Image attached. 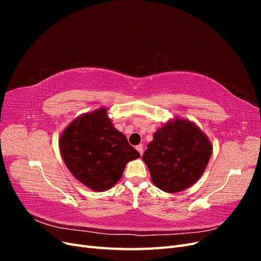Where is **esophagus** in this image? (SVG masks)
Here are the masks:
<instances>
[{
  "instance_id": "obj_1",
  "label": "esophagus",
  "mask_w": 261,
  "mask_h": 261,
  "mask_svg": "<svg viewBox=\"0 0 261 261\" xmlns=\"http://www.w3.org/2000/svg\"><path fill=\"white\" fill-rule=\"evenodd\" d=\"M136 149L138 150V152L143 155V153H144V145H141V144H139V145H137L136 146Z\"/></svg>"
}]
</instances>
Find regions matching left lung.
Wrapping results in <instances>:
<instances>
[{
  "instance_id": "obj_1",
  "label": "left lung",
  "mask_w": 261,
  "mask_h": 261,
  "mask_svg": "<svg viewBox=\"0 0 261 261\" xmlns=\"http://www.w3.org/2000/svg\"><path fill=\"white\" fill-rule=\"evenodd\" d=\"M211 153V141L198 126L186 118L174 117L153 134L143 161L158 188L178 193L202 176Z\"/></svg>"
}]
</instances>
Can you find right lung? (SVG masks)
<instances>
[{
    "instance_id": "right-lung-1",
    "label": "right lung",
    "mask_w": 261,
    "mask_h": 261,
    "mask_svg": "<svg viewBox=\"0 0 261 261\" xmlns=\"http://www.w3.org/2000/svg\"><path fill=\"white\" fill-rule=\"evenodd\" d=\"M99 108L84 113L62 132L61 155L73 176L93 192H105L121 179L126 164L140 156L123 133Z\"/></svg>"
}]
</instances>
